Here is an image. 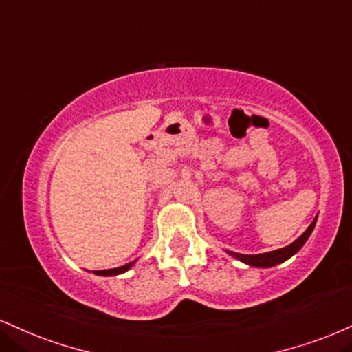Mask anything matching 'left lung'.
Returning <instances> with one entry per match:
<instances>
[{"mask_svg": "<svg viewBox=\"0 0 352 352\" xmlns=\"http://www.w3.org/2000/svg\"><path fill=\"white\" fill-rule=\"evenodd\" d=\"M315 224H316V218L313 219V223L308 226V230L305 231L298 239H295L294 243L285 245V248L277 249V251H270V252H264V254H239V252H231V251H226V252L230 254V256L236 257L238 261L244 262V264L254 265V267H272V265L282 264V262L290 259L294 254H297L300 249L303 248V244L307 243L308 238H310Z\"/></svg>", "mask_w": 352, "mask_h": 352, "instance_id": "8db88e82", "label": "left lung"}]
</instances>
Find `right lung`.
Masks as SVG:
<instances>
[{"label": "right lung", "instance_id": "1", "mask_svg": "<svg viewBox=\"0 0 352 352\" xmlns=\"http://www.w3.org/2000/svg\"><path fill=\"white\" fill-rule=\"evenodd\" d=\"M134 262H135V261H133V262H129V264H126V265H121V267H116V269H107V270H95V274H96V275H104V277H109V275H120V274H122V272H126V270H129L131 267H133V265H134Z\"/></svg>", "mask_w": 352, "mask_h": 352}]
</instances>
